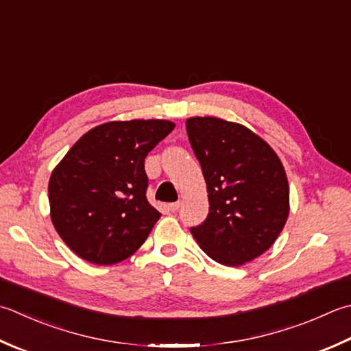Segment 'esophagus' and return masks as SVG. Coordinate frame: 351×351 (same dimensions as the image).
Returning a JSON list of instances; mask_svg holds the SVG:
<instances>
[{
    "instance_id": "obj_1",
    "label": "esophagus",
    "mask_w": 351,
    "mask_h": 351,
    "mask_svg": "<svg viewBox=\"0 0 351 351\" xmlns=\"http://www.w3.org/2000/svg\"><path fill=\"white\" fill-rule=\"evenodd\" d=\"M180 207H181V202H173V204H169V210L170 211H178L180 210Z\"/></svg>"
}]
</instances>
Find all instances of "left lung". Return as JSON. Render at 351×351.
Returning <instances> with one entry per match:
<instances>
[{
    "label": "left lung",
    "mask_w": 351,
    "mask_h": 351,
    "mask_svg": "<svg viewBox=\"0 0 351 351\" xmlns=\"http://www.w3.org/2000/svg\"><path fill=\"white\" fill-rule=\"evenodd\" d=\"M207 182L210 211L190 232L225 266H242L276 242L289 216V182L278 155L262 136L217 117L185 121Z\"/></svg>",
    "instance_id": "8db88e82"
}]
</instances>
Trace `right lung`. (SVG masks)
<instances>
[{
  "mask_svg": "<svg viewBox=\"0 0 351 351\" xmlns=\"http://www.w3.org/2000/svg\"><path fill=\"white\" fill-rule=\"evenodd\" d=\"M173 129V121L158 119L103 123L53 169L50 217L75 256L114 265L144 243L161 216L146 199L144 160Z\"/></svg>",
  "mask_w": 351,
  "mask_h": 351,
  "instance_id": "right-lung-1",
  "label": "right lung"
}]
</instances>
